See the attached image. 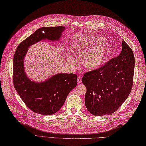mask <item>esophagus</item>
Masks as SVG:
<instances>
[{"label":"esophagus","mask_w":146,"mask_h":146,"mask_svg":"<svg viewBox=\"0 0 146 146\" xmlns=\"http://www.w3.org/2000/svg\"><path fill=\"white\" fill-rule=\"evenodd\" d=\"M77 82L78 84H80V83L82 82V79H81V77H78V79H77Z\"/></svg>","instance_id":"34e87169"}]
</instances>
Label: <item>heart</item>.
Returning <instances> with one entry per match:
<instances>
[{"label": "heart", "instance_id": "b5f03b06", "mask_svg": "<svg viewBox=\"0 0 146 146\" xmlns=\"http://www.w3.org/2000/svg\"><path fill=\"white\" fill-rule=\"evenodd\" d=\"M102 37L92 38L87 42L81 41L76 45V51L82 56V64L86 68L94 70L102 67L107 61L112 50L109 42H103ZM68 60L72 64H76V59L69 56Z\"/></svg>", "mask_w": 146, "mask_h": 146}]
</instances>
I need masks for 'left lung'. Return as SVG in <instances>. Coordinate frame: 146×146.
I'll return each instance as SVG.
<instances>
[{
    "instance_id": "obj_1",
    "label": "left lung",
    "mask_w": 146,
    "mask_h": 146,
    "mask_svg": "<svg viewBox=\"0 0 146 146\" xmlns=\"http://www.w3.org/2000/svg\"><path fill=\"white\" fill-rule=\"evenodd\" d=\"M135 58L124 40L119 55L104 66L84 74L85 105L94 116L114 113L128 98L133 85Z\"/></svg>"
}]
</instances>
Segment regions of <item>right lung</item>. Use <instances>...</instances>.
Segmentation results:
<instances>
[{
    "mask_svg": "<svg viewBox=\"0 0 146 146\" xmlns=\"http://www.w3.org/2000/svg\"><path fill=\"white\" fill-rule=\"evenodd\" d=\"M64 27H42L18 45L13 58V84L27 106L36 113L50 115L64 105L68 93L77 85V75L58 73L41 82L27 76L24 58L30 46L41 40L59 41Z\"/></svg>",
    "mask_w": 146,
    "mask_h": 146,
    "instance_id": "1",
    "label": "right lung"
}]
</instances>
